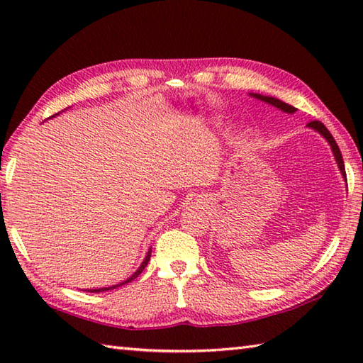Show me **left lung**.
Listing matches in <instances>:
<instances>
[{"label":"left lung","mask_w":363,"mask_h":363,"mask_svg":"<svg viewBox=\"0 0 363 363\" xmlns=\"http://www.w3.org/2000/svg\"><path fill=\"white\" fill-rule=\"evenodd\" d=\"M250 96L256 98V99H260V101H264V103H267V104H269V106H274L276 109H279V111H282V112H285V113H293V112H296L295 107L290 106V104H287V103L281 101V99H277V98H273V96H265V95H259V94H250ZM307 128H311V129H313V130H317V133H318L321 137H325V138H326V142L330 145V150H333V154H334V157H335V162H337V165H338V169H340V173H342V176H343V179L346 181V173H345L343 157H342V152H340V150H338V145H337V143H335V140H334V137L330 135V133H329V130L326 129V126L323 125L321 121H311L309 125H307Z\"/></svg>","instance_id":"obj_1"}]
</instances>
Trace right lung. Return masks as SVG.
<instances>
[{"mask_svg":"<svg viewBox=\"0 0 363 363\" xmlns=\"http://www.w3.org/2000/svg\"><path fill=\"white\" fill-rule=\"evenodd\" d=\"M56 115H59V113H56ZM56 115H52V117H56ZM51 117V118H52ZM150 257H151V248L148 250V252H146V256H145V259H143V262L140 264V267L137 268V272L135 273H133L130 274L126 281H121V282H118V284H115V285H111V287H101V289H86L84 291H90V293H101V291H107V290H113V289H117V287H121V285H125V284H128V282H130V281H134L135 277L140 274L143 269H145V267L148 265V262H150Z\"/></svg>","mask_w":363,"mask_h":363,"instance_id":"right-lung-1","label":"right lung"}]
</instances>
